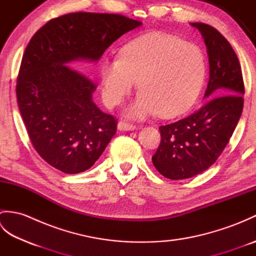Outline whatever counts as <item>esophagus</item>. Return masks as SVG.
Wrapping results in <instances>:
<instances>
[{
	"mask_svg": "<svg viewBox=\"0 0 256 256\" xmlns=\"http://www.w3.org/2000/svg\"><path fill=\"white\" fill-rule=\"evenodd\" d=\"M118 130H120V131H134V130H136V126L128 122L120 121L118 123Z\"/></svg>",
	"mask_w": 256,
	"mask_h": 256,
	"instance_id": "obj_1",
	"label": "esophagus"
}]
</instances>
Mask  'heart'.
Masks as SVG:
<instances>
[{"label":"heart","instance_id":"heart-1","mask_svg":"<svg viewBox=\"0 0 256 256\" xmlns=\"http://www.w3.org/2000/svg\"><path fill=\"white\" fill-rule=\"evenodd\" d=\"M100 76L108 106L120 104L138 80L140 92L130 116L160 113L174 118L188 111L198 99L206 60L198 46L164 32H150L125 45L118 59H104Z\"/></svg>","mask_w":256,"mask_h":256}]
</instances>
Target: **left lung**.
Returning <instances> with one entry per match:
<instances>
[{"label": "left lung", "mask_w": 256, "mask_h": 256, "mask_svg": "<svg viewBox=\"0 0 256 256\" xmlns=\"http://www.w3.org/2000/svg\"><path fill=\"white\" fill-rule=\"evenodd\" d=\"M204 37L209 81L199 111L160 128L162 140L152 162L162 176L192 178L214 164L224 152L243 110L244 84L240 62L230 42L214 27L190 23Z\"/></svg>", "instance_id": "1"}]
</instances>
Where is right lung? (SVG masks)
Segmentation results:
<instances>
[{"instance_id": "obj_1", "label": "right lung", "mask_w": 256, "mask_h": 256, "mask_svg": "<svg viewBox=\"0 0 256 256\" xmlns=\"http://www.w3.org/2000/svg\"><path fill=\"white\" fill-rule=\"evenodd\" d=\"M142 22L118 14L70 13L36 32L22 59L16 96L30 142L66 174L94 164L116 132V120L92 100L96 84L72 62H96L118 38Z\"/></svg>"}]
</instances>
